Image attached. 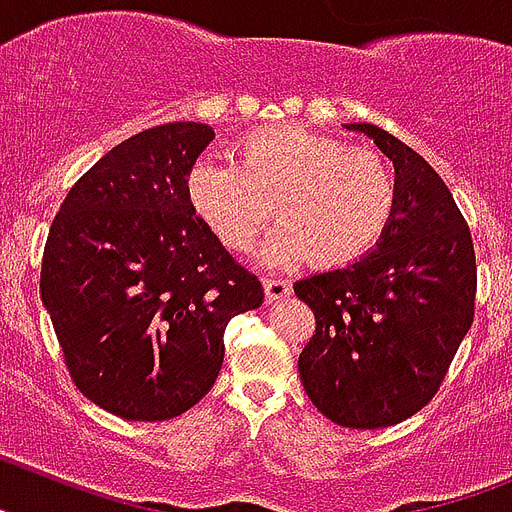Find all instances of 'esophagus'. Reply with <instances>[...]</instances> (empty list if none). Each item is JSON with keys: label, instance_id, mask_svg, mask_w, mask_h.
<instances>
[{"label": "esophagus", "instance_id": "obj_1", "mask_svg": "<svg viewBox=\"0 0 512 512\" xmlns=\"http://www.w3.org/2000/svg\"><path fill=\"white\" fill-rule=\"evenodd\" d=\"M290 290H293V285L287 280H280V277H264V293L269 301H282V298L290 295Z\"/></svg>", "mask_w": 512, "mask_h": 512}]
</instances>
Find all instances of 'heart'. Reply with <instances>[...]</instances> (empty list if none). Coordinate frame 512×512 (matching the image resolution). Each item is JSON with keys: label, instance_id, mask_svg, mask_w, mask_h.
I'll return each instance as SVG.
<instances>
[{"label": "heart", "instance_id": "obj_1", "mask_svg": "<svg viewBox=\"0 0 512 512\" xmlns=\"http://www.w3.org/2000/svg\"><path fill=\"white\" fill-rule=\"evenodd\" d=\"M188 201L232 251L256 243L274 209L282 219L261 246L266 264L348 266L390 227L398 206L392 164L335 135L287 125L248 133L235 164L204 156L188 175Z\"/></svg>", "mask_w": 512, "mask_h": 512}]
</instances>
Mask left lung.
Listing matches in <instances>:
<instances>
[{
    "mask_svg": "<svg viewBox=\"0 0 512 512\" xmlns=\"http://www.w3.org/2000/svg\"><path fill=\"white\" fill-rule=\"evenodd\" d=\"M395 164L398 206L377 248L295 282L316 332L298 358L311 403L348 429H384L437 395L474 324L476 253L445 180L387 130L353 122Z\"/></svg>",
    "mask_w": 512,
    "mask_h": 512,
    "instance_id": "obj_1",
    "label": "left lung"
}]
</instances>
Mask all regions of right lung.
I'll return each instance as SVG.
<instances>
[{"label": "right lung", "instance_id": "obj_1", "mask_svg": "<svg viewBox=\"0 0 512 512\" xmlns=\"http://www.w3.org/2000/svg\"><path fill=\"white\" fill-rule=\"evenodd\" d=\"M211 125L167 122L101 156L70 188L41 261V301L70 379L128 421H167L204 398L232 316L259 308V277L188 201Z\"/></svg>", "mask_w": 512, "mask_h": 512}]
</instances>
